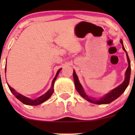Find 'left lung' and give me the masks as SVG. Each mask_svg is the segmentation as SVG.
<instances>
[{
	"mask_svg": "<svg viewBox=\"0 0 135 135\" xmlns=\"http://www.w3.org/2000/svg\"><path fill=\"white\" fill-rule=\"evenodd\" d=\"M120 43L122 44V48L124 50L125 52L126 53L128 65H128V68L126 70V74H125V76H125V80L124 81L122 82V84H121L120 85H118V86L117 87V88H115V89H112V90L111 91H110L108 93L106 94V95H104L103 97L100 98V99H96V98L95 97H91L88 96L86 94V93L85 92V91H84L82 85H81V84L80 83L78 78V76L76 74L75 70H74V72H73V77H74V84H75L76 90H77V91L78 92L79 94H80L84 99H85V100H88V101L96 104H109V103L114 101V100L118 99V98L125 91L126 88H127L128 85H129V80H130L131 76V62L130 59H129V56H128L127 53L126 49H125L124 47V46H123L122 40H120Z\"/></svg>",
	"mask_w": 135,
	"mask_h": 135,
	"instance_id": "1",
	"label": "left lung"
}]
</instances>
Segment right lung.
<instances>
[{
	"instance_id": "right-lung-1",
	"label": "right lung",
	"mask_w": 135,
	"mask_h": 135,
	"mask_svg": "<svg viewBox=\"0 0 135 135\" xmlns=\"http://www.w3.org/2000/svg\"><path fill=\"white\" fill-rule=\"evenodd\" d=\"M61 69H59V70H57V72L56 75H55V78H54V80H53L52 83H51V88H50V89H49L46 93H44V95H42V96L36 98V99H29V98L27 97L23 96V95H21V94L19 93L18 92L16 91L13 88H12L10 85H8V88L9 90H10V91L12 92V93H13V95H14V96L16 97L19 100H20L21 103H23L25 104H27V105H30V106L38 105V104H42V103H44V102L47 100L48 99H50V97L52 95V94L54 91V83H55V80L57 79V77L58 74H59V72L61 71ZM6 66H5V73H6Z\"/></svg>"
}]
</instances>
